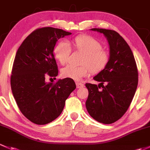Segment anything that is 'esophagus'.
<instances>
[{"mask_svg": "<svg viewBox=\"0 0 150 150\" xmlns=\"http://www.w3.org/2000/svg\"><path fill=\"white\" fill-rule=\"evenodd\" d=\"M76 87L78 88H82L84 87V84H81V83H79V82H76Z\"/></svg>", "mask_w": 150, "mask_h": 150, "instance_id": "obj_1", "label": "esophagus"}]
</instances>
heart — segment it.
<instances>
[{
	"mask_svg": "<svg viewBox=\"0 0 150 150\" xmlns=\"http://www.w3.org/2000/svg\"><path fill=\"white\" fill-rule=\"evenodd\" d=\"M76 50L84 54L82 60L83 66H76L68 65L61 70V76L74 81H81L84 77L90 74L98 73L105 69L108 63V55L102 50V45L96 39L89 35L77 36L73 40ZM71 53V47L66 41H61L57 44L54 49V55L61 65L69 61Z\"/></svg>",
	"mask_w": 150,
	"mask_h": 150,
	"instance_id": "1",
	"label": "heart"
}]
</instances>
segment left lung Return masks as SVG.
I'll return each mask as SVG.
<instances>
[{"label": "left lung", "mask_w": 150, "mask_h": 150, "mask_svg": "<svg viewBox=\"0 0 150 150\" xmlns=\"http://www.w3.org/2000/svg\"><path fill=\"white\" fill-rule=\"evenodd\" d=\"M91 30L105 37L110 55L107 66L93 78L100 81L99 85L85 84L89 91L86 108L95 121L110 124L120 119L129 108L138 84V71L130 47L118 32L99 28ZM100 84L102 91L98 89Z\"/></svg>", "instance_id": "left-lung-1"}]
</instances>
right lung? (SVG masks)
I'll list each match as a JSON object with an SVG mask.
<instances>
[{
  "label": "right lung",
  "mask_w": 150,
  "mask_h": 150,
  "mask_svg": "<svg viewBox=\"0 0 150 150\" xmlns=\"http://www.w3.org/2000/svg\"><path fill=\"white\" fill-rule=\"evenodd\" d=\"M70 35L53 27L38 29L16 52L11 76L12 93L23 115L35 124L45 125L56 119L76 89L74 80L69 78L55 84L45 81V76L55 77L58 74L53 54L57 41Z\"/></svg>",
  "instance_id": "add662e5"
}]
</instances>
